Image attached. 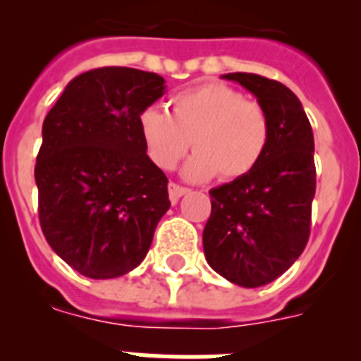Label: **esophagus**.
<instances>
[{"label":"esophagus","instance_id":"esophagus-1","mask_svg":"<svg viewBox=\"0 0 361 361\" xmlns=\"http://www.w3.org/2000/svg\"><path fill=\"white\" fill-rule=\"evenodd\" d=\"M168 191H170L171 204H177L178 199L188 193V188H183V186H178V184H175V183H170V184H168Z\"/></svg>","mask_w":361,"mask_h":361}]
</instances>
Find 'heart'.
I'll use <instances>...</instances> for the list:
<instances>
[{
	"label": "heart",
	"instance_id": "obj_1",
	"mask_svg": "<svg viewBox=\"0 0 361 361\" xmlns=\"http://www.w3.org/2000/svg\"><path fill=\"white\" fill-rule=\"evenodd\" d=\"M170 111L146 106L139 114V133L153 164L173 170L190 145L183 175L204 183L215 175L235 180L250 173L266 153L269 117L258 103L228 85H202L180 92L170 101Z\"/></svg>",
	"mask_w": 361,
	"mask_h": 361
}]
</instances>
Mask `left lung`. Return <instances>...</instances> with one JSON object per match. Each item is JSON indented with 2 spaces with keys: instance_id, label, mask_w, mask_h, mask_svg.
Segmentation results:
<instances>
[{
  "instance_id": "obj_1",
  "label": "left lung",
  "mask_w": 361,
  "mask_h": 361,
  "mask_svg": "<svg viewBox=\"0 0 361 361\" xmlns=\"http://www.w3.org/2000/svg\"><path fill=\"white\" fill-rule=\"evenodd\" d=\"M257 97L269 117L266 153L247 175L216 186L202 233L206 260L240 288H260L302 255L317 191L314 137L300 99L257 73H224Z\"/></svg>"
}]
</instances>
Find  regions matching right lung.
<instances>
[{
    "label": "right lung",
    "mask_w": 361,
    "mask_h": 361,
    "mask_svg": "<svg viewBox=\"0 0 361 361\" xmlns=\"http://www.w3.org/2000/svg\"><path fill=\"white\" fill-rule=\"evenodd\" d=\"M164 94L157 73L104 66L73 78L44 117L34 171L41 229L57 257L88 279L135 269L170 209L168 178L137 123Z\"/></svg>",
    "instance_id": "obj_1"
}]
</instances>
